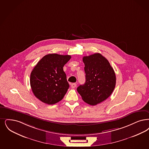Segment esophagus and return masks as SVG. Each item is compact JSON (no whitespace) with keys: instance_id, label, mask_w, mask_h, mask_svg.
I'll use <instances>...</instances> for the list:
<instances>
[{"instance_id":"obj_1","label":"esophagus","mask_w":149,"mask_h":149,"mask_svg":"<svg viewBox=\"0 0 149 149\" xmlns=\"http://www.w3.org/2000/svg\"><path fill=\"white\" fill-rule=\"evenodd\" d=\"M77 86V84L72 83L71 84V87L72 88H75Z\"/></svg>"}]
</instances>
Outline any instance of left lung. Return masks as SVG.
Wrapping results in <instances>:
<instances>
[{"instance_id": "8db88e82", "label": "left lung", "mask_w": 149, "mask_h": 149, "mask_svg": "<svg viewBox=\"0 0 149 149\" xmlns=\"http://www.w3.org/2000/svg\"><path fill=\"white\" fill-rule=\"evenodd\" d=\"M86 81L77 88L82 99L91 105H95L107 99L113 92L116 76L113 68L101 54L84 56Z\"/></svg>"}]
</instances>
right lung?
Masks as SVG:
<instances>
[{
    "label": "right lung",
    "mask_w": 149,
    "mask_h": 149,
    "mask_svg": "<svg viewBox=\"0 0 149 149\" xmlns=\"http://www.w3.org/2000/svg\"><path fill=\"white\" fill-rule=\"evenodd\" d=\"M70 58L69 55L49 54L34 68L30 74V86L40 101L53 105L63 99L69 88L63 67Z\"/></svg>",
    "instance_id": "right-lung-1"
}]
</instances>
